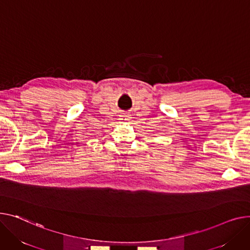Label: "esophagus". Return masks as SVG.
Returning <instances> with one entry per match:
<instances>
[{
    "label": "esophagus",
    "mask_w": 250,
    "mask_h": 250,
    "mask_svg": "<svg viewBox=\"0 0 250 250\" xmlns=\"http://www.w3.org/2000/svg\"><path fill=\"white\" fill-rule=\"evenodd\" d=\"M130 115L129 114H123L120 116V120L123 122V123H127L129 120H130Z\"/></svg>",
    "instance_id": "obj_1"
}]
</instances>
